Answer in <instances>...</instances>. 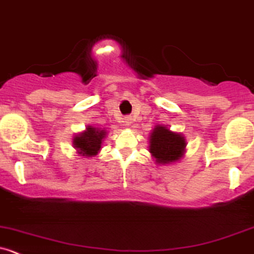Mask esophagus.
I'll return each instance as SVG.
<instances>
[{
    "label": "esophagus",
    "mask_w": 254,
    "mask_h": 254,
    "mask_svg": "<svg viewBox=\"0 0 254 254\" xmlns=\"http://www.w3.org/2000/svg\"><path fill=\"white\" fill-rule=\"evenodd\" d=\"M124 123H125V125H127V127H130V125H131V123H132V118H131V117H127V118L124 119Z\"/></svg>",
    "instance_id": "1"
}]
</instances>
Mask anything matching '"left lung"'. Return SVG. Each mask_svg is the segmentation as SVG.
Returning a JSON list of instances; mask_svg holds the SVG:
<instances>
[{
	"instance_id": "obj_1",
	"label": "left lung",
	"mask_w": 254,
	"mask_h": 254,
	"mask_svg": "<svg viewBox=\"0 0 254 254\" xmlns=\"http://www.w3.org/2000/svg\"><path fill=\"white\" fill-rule=\"evenodd\" d=\"M186 138L181 132L172 131L167 125H156L149 135L148 151L156 164L179 162L186 152Z\"/></svg>"
}]
</instances>
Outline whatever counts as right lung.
Segmentation results:
<instances>
[{
  "label": "right lung",
  "instance_id": "add662e5",
  "mask_svg": "<svg viewBox=\"0 0 254 254\" xmlns=\"http://www.w3.org/2000/svg\"><path fill=\"white\" fill-rule=\"evenodd\" d=\"M107 131L105 129L95 127L92 125L86 127L84 131L79 132L73 137V146L79 156L90 158L95 157L101 151V145L106 137Z\"/></svg>",
  "mask_w": 254,
  "mask_h": 254
}]
</instances>
